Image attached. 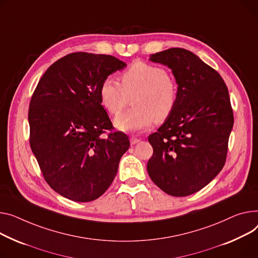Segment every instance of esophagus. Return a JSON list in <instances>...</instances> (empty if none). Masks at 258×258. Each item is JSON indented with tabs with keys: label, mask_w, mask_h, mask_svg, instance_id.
Instances as JSON below:
<instances>
[{
	"label": "esophagus",
	"mask_w": 258,
	"mask_h": 258,
	"mask_svg": "<svg viewBox=\"0 0 258 258\" xmlns=\"http://www.w3.org/2000/svg\"><path fill=\"white\" fill-rule=\"evenodd\" d=\"M130 141H131V144L132 145H135V144H137V143H138L139 141H140V139H138V138H136V137H131V138H130Z\"/></svg>",
	"instance_id": "34e87169"
}]
</instances>
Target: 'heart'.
Masks as SVG:
<instances>
[{
  "instance_id": "obj_1",
  "label": "heart",
  "mask_w": 258,
  "mask_h": 258,
  "mask_svg": "<svg viewBox=\"0 0 258 258\" xmlns=\"http://www.w3.org/2000/svg\"><path fill=\"white\" fill-rule=\"evenodd\" d=\"M132 95L134 108L119 115L114 124L123 132H141L172 114L177 86L165 68L145 62L134 63L120 76V85L107 78L99 86L100 104L113 116L125 108Z\"/></svg>"
}]
</instances>
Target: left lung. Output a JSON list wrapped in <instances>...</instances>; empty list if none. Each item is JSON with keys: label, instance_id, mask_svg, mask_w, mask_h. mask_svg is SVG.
I'll use <instances>...</instances> for the list:
<instances>
[{"label": "left lung", "instance_id": "1", "mask_svg": "<svg viewBox=\"0 0 258 258\" xmlns=\"http://www.w3.org/2000/svg\"><path fill=\"white\" fill-rule=\"evenodd\" d=\"M150 61L168 66L178 85L176 106L148 137L151 180L165 193L183 197L209 184L225 164L233 112L226 84L192 51L173 47Z\"/></svg>", "mask_w": 258, "mask_h": 258}]
</instances>
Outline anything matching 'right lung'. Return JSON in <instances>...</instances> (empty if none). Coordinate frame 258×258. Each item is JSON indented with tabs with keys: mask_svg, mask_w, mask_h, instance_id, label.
I'll use <instances>...</instances> for the list:
<instances>
[{
	"mask_svg": "<svg viewBox=\"0 0 258 258\" xmlns=\"http://www.w3.org/2000/svg\"><path fill=\"white\" fill-rule=\"evenodd\" d=\"M126 64L110 55L73 53L51 64L29 108L30 146L48 185L61 196L89 202L104 194L128 149L123 133H110L99 86Z\"/></svg>",
	"mask_w": 258,
	"mask_h": 258,
	"instance_id": "right-lung-1",
	"label": "right lung"
}]
</instances>
